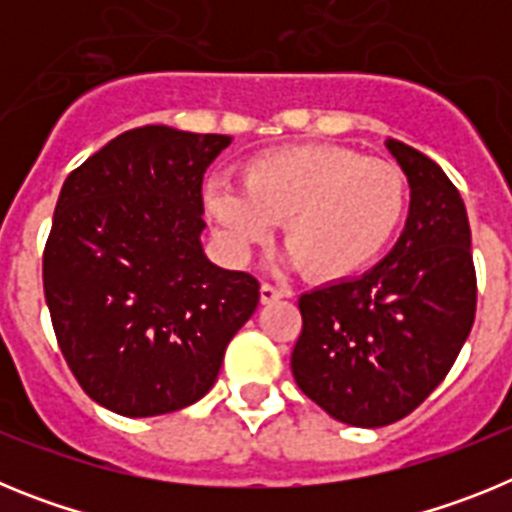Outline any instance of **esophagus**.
Returning <instances> with one entry per match:
<instances>
[{
  "instance_id": "1",
  "label": "esophagus",
  "mask_w": 512,
  "mask_h": 512,
  "mask_svg": "<svg viewBox=\"0 0 512 512\" xmlns=\"http://www.w3.org/2000/svg\"><path fill=\"white\" fill-rule=\"evenodd\" d=\"M259 295H261V302H264V305H271V302H277V300H282V297H287V292L279 287H274V284L264 282L259 289Z\"/></svg>"
}]
</instances>
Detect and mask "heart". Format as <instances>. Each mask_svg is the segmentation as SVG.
Masks as SVG:
<instances>
[{"mask_svg": "<svg viewBox=\"0 0 512 512\" xmlns=\"http://www.w3.org/2000/svg\"><path fill=\"white\" fill-rule=\"evenodd\" d=\"M410 207L408 176L392 161L330 143L284 146L248 158L241 189L212 182L205 210L235 253L284 228V248L307 279L333 284L377 264Z\"/></svg>", "mask_w": 512, "mask_h": 512, "instance_id": "b5f03b06", "label": "heart"}]
</instances>
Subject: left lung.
Returning a JSON list of instances; mask_svg holds the SVG:
<instances>
[{"label":"left lung","mask_w":512,"mask_h":512,"mask_svg":"<svg viewBox=\"0 0 512 512\" xmlns=\"http://www.w3.org/2000/svg\"><path fill=\"white\" fill-rule=\"evenodd\" d=\"M410 184L400 241L359 279L300 297L295 382L330 418L382 428L413 413L449 374L477 310L472 233L436 161L387 140Z\"/></svg>","instance_id":"8db88e82"}]
</instances>
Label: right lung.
Here are the masks:
<instances>
[{
  "instance_id": "add662e5",
  "label": "right lung",
  "mask_w": 512,
  "mask_h": 512,
  "mask_svg": "<svg viewBox=\"0 0 512 512\" xmlns=\"http://www.w3.org/2000/svg\"><path fill=\"white\" fill-rule=\"evenodd\" d=\"M230 135L146 125L71 171L43 251V289L81 390L125 418L210 392L259 282L202 251V176Z\"/></svg>"
}]
</instances>
